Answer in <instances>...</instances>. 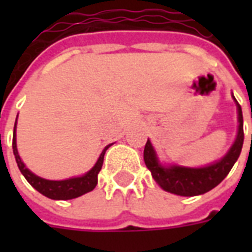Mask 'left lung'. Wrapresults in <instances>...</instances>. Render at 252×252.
<instances>
[{
  "instance_id": "1",
  "label": "left lung",
  "mask_w": 252,
  "mask_h": 252,
  "mask_svg": "<svg viewBox=\"0 0 252 252\" xmlns=\"http://www.w3.org/2000/svg\"><path fill=\"white\" fill-rule=\"evenodd\" d=\"M237 107H238L239 126L235 142L221 161L207 167L191 168L182 167V166L165 167L158 162L153 146L148 140L145 149H144V161L158 186H161L165 191L170 193H175L179 196L201 195L213 189L216 186H219L230 172L231 167L238 159L243 146V138H245L243 116L242 108L238 102H237Z\"/></svg>"
}]
</instances>
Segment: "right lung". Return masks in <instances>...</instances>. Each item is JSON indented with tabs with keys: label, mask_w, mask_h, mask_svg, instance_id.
Wrapping results in <instances>:
<instances>
[{
	"label": "right lung",
	"mask_w": 252,
	"mask_h": 252,
	"mask_svg": "<svg viewBox=\"0 0 252 252\" xmlns=\"http://www.w3.org/2000/svg\"><path fill=\"white\" fill-rule=\"evenodd\" d=\"M15 126H17V120H15ZM111 146L107 145L104 150L100 154V157L96 161L95 166L91 168L90 171L86 172L84 176H78V178H72V179L66 180H47L43 179L40 176H36L35 174L30 171L29 168L26 167L25 163L22 162L19 154L17 150V142H15V126H14L13 133V153L15 156V161L17 165L26 178V180L32 186L36 191H39L41 195L47 196L49 199L53 200H70L80 197L85 195L87 192L93 191L98 183V174L100 171L103 165V159H104V153L106 150Z\"/></svg>",
	"instance_id": "1"
}]
</instances>
